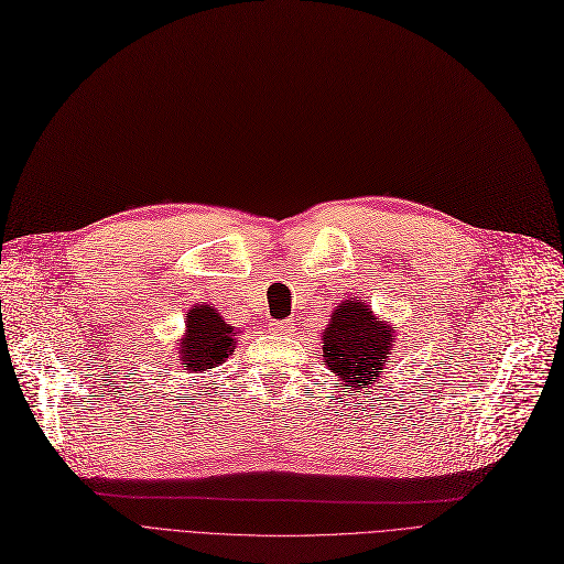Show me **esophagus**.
Listing matches in <instances>:
<instances>
[{"label":"esophagus","mask_w":564,"mask_h":564,"mask_svg":"<svg viewBox=\"0 0 564 564\" xmlns=\"http://www.w3.org/2000/svg\"><path fill=\"white\" fill-rule=\"evenodd\" d=\"M270 332L276 334V336L292 334V332H294V319H292V317H288V319H274V322H270Z\"/></svg>","instance_id":"34e87169"}]
</instances>
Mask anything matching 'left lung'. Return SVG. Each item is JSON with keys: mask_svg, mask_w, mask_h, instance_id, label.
Instances as JSON below:
<instances>
[{"mask_svg": "<svg viewBox=\"0 0 564 564\" xmlns=\"http://www.w3.org/2000/svg\"><path fill=\"white\" fill-rule=\"evenodd\" d=\"M322 340L324 366L361 393L379 379L395 338L389 324H381L361 300H347L334 311Z\"/></svg>", "mask_w": 564, "mask_h": 564, "instance_id": "left-lung-1", "label": "left lung"}]
</instances>
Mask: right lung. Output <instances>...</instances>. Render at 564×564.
I'll return each instance as SVG.
<instances>
[{
  "mask_svg": "<svg viewBox=\"0 0 564 564\" xmlns=\"http://www.w3.org/2000/svg\"><path fill=\"white\" fill-rule=\"evenodd\" d=\"M235 349L232 327L221 319L213 306H194L187 313V336L177 347V361L183 370L205 372L224 364Z\"/></svg>",
  "mask_w": 564,
  "mask_h": 564,
  "instance_id": "obj_1",
  "label": "right lung"
}]
</instances>
